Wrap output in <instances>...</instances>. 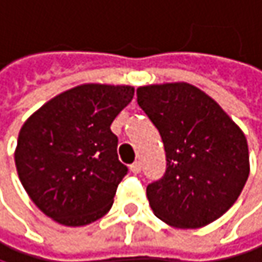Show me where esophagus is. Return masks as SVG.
<instances>
[{
    "instance_id": "1",
    "label": "esophagus",
    "mask_w": 262,
    "mask_h": 262,
    "mask_svg": "<svg viewBox=\"0 0 262 262\" xmlns=\"http://www.w3.org/2000/svg\"><path fill=\"white\" fill-rule=\"evenodd\" d=\"M130 170H132V173H140L141 172V163L140 161H137V163H134L132 166H130Z\"/></svg>"
}]
</instances>
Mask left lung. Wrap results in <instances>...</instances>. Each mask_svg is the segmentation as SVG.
Wrapping results in <instances>:
<instances>
[{
    "label": "left lung",
    "mask_w": 262,
    "mask_h": 262,
    "mask_svg": "<svg viewBox=\"0 0 262 262\" xmlns=\"http://www.w3.org/2000/svg\"><path fill=\"white\" fill-rule=\"evenodd\" d=\"M137 96L166 150L164 177L147 186L155 216L180 229L213 223L235 204L249 178L243 130L213 98L189 82L143 85Z\"/></svg>",
    "instance_id": "obj_1"
}]
</instances>
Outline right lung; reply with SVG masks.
Masks as SVG:
<instances>
[{"mask_svg": "<svg viewBox=\"0 0 262 262\" xmlns=\"http://www.w3.org/2000/svg\"><path fill=\"white\" fill-rule=\"evenodd\" d=\"M134 92L132 85L81 84L47 101L23 124L15 166L44 215L81 227L110 210L127 173L110 125Z\"/></svg>", "mask_w": 262, "mask_h": 262, "instance_id": "obj_1", "label": "right lung"}]
</instances>
